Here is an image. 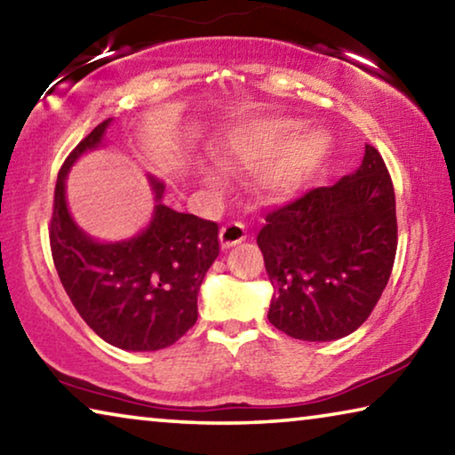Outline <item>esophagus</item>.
Returning a JSON list of instances; mask_svg holds the SVG:
<instances>
[{
	"label": "esophagus",
	"mask_w": 455,
	"mask_h": 455,
	"mask_svg": "<svg viewBox=\"0 0 455 455\" xmlns=\"http://www.w3.org/2000/svg\"><path fill=\"white\" fill-rule=\"evenodd\" d=\"M244 238H246V227L243 225V222L233 220V222H227V225L220 228L222 249H230V246L243 243Z\"/></svg>",
	"instance_id": "34e87169"
}]
</instances>
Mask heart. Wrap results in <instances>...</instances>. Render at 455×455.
Here are the masks:
<instances>
[{
    "instance_id": "1",
    "label": "heart",
    "mask_w": 455,
    "mask_h": 455,
    "mask_svg": "<svg viewBox=\"0 0 455 455\" xmlns=\"http://www.w3.org/2000/svg\"><path fill=\"white\" fill-rule=\"evenodd\" d=\"M297 126L292 120H257L236 128L219 144V163L238 171L257 168L252 188L267 203L287 198L317 168L327 150L319 132L299 136L287 145ZM204 180L214 182L209 172H204Z\"/></svg>"
}]
</instances>
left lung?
<instances>
[{"label": "left lung", "instance_id": "1", "mask_svg": "<svg viewBox=\"0 0 455 455\" xmlns=\"http://www.w3.org/2000/svg\"><path fill=\"white\" fill-rule=\"evenodd\" d=\"M257 244L275 287L268 321L301 341H333L367 321L397 251L395 192L381 154L333 187L267 214Z\"/></svg>", "mask_w": 455, "mask_h": 455}]
</instances>
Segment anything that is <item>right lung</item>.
I'll return each mask as SVG.
<instances>
[{
    "instance_id": "obj_1",
    "label": "right lung",
    "mask_w": 455,
    "mask_h": 455,
    "mask_svg": "<svg viewBox=\"0 0 455 455\" xmlns=\"http://www.w3.org/2000/svg\"><path fill=\"white\" fill-rule=\"evenodd\" d=\"M110 122L92 130L60 168L50 220L52 259L76 311L98 337L118 349L158 351L196 323L200 284L220 252L219 225L160 203L164 184L152 179L158 204L140 235L98 243L82 233L66 204V176L84 152L102 144Z\"/></svg>"
}]
</instances>
